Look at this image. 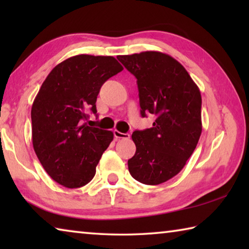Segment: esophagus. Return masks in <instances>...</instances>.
Returning a JSON list of instances; mask_svg holds the SVG:
<instances>
[{
    "mask_svg": "<svg viewBox=\"0 0 249 249\" xmlns=\"http://www.w3.org/2000/svg\"><path fill=\"white\" fill-rule=\"evenodd\" d=\"M114 136L116 138H119V140H128L129 134H127V133H121L117 129H115L114 130Z\"/></svg>",
    "mask_w": 249,
    "mask_h": 249,
    "instance_id": "esophagus-1",
    "label": "esophagus"
}]
</instances>
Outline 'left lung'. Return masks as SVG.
<instances>
[{"instance_id": "obj_1", "label": "left lung", "mask_w": 249, "mask_h": 249, "mask_svg": "<svg viewBox=\"0 0 249 249\" xmlns=\"http://www.w3.org/2000/svg\"><path fill=\"white\" fill-rule=\"evenodd\" d=\"M117 59L137 79L141 114H153V127L132 135L136 153L128 163L134 179L149 185L166 182L182 170L202 133L201 92L184 67L160 52Z\"/></svg>"}]
</instances>
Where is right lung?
I'll return each mask as SVG.
<instances>
[{
	"label": "right lung",
	"mask_w": 249,
	"mask_h": 249,
	"mask_svg": "<svg viewBox=\"0 0 249 249\" xmlns=\"http://www.w3.org/2000/svg\"><path fill=\"white\" fill-rule=\"evenodd\" d=\"M123 70L111 56L77 54L50 71L32 107L34 150L46 172L66 188L93 179L113 132L82 124L87 109L96 113L102 84Z\"/></svg>",
	"instance_id": "1"
}]
</instances>
